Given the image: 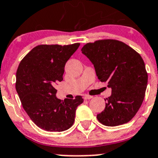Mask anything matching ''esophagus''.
I'll return each instance as SVG.
<instances>
[{
  "label": "esophagus",
  "instance_id": "esophagus-1",
  "mask_svg": "<svg viewBox=\"0 0 158 158\" xmlns=\"http://www.w3.org/2000/svg\"><path fill=\"white\" fill-rule=\"evenodd\" d=\"M83 98L85 99H92V98H93V96H89V95H86V94H85L83 96Z\"/></svg>",
  "mask_w": 158,
  "mask_h": 158
}]
</instances>
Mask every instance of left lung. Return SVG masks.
Here are the masks:
<instances>
[{"instance_id":"obj_1","label":"left lung","mask_w":158,"mask_h":158,"mask_svg":"<svg viewBox=\"0 0 158 158\" xmlns=\"http://www.w3.org/2000/svg\"><path fill=\"white\" fill-rule=\"evenodd\" d=\"M81 51L93 64L99 80L112 89L97 120L108 127L128 123L141 106L148 85L141 56L129 45L113 39L87 43Z\"/></svg>"}]
</instances>
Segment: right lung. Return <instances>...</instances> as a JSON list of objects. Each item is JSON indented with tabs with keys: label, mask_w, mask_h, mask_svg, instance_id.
Here are the masks:
<instances>
[{
	"label": "right lung",
	"mask_w": 158,
	"mask_h": 158,
	"mask_svg": "<svg viewBox=\"0 0 158 158\" xmlns=\"http://www.w3.org/2000/svg\"><path fill=\"white\" fill-rule=\"evenodd\" d=\"M73 45H40L32 48L18 65L17 93L31 120L47 131H64L73 126L81 96L74 99L56 97V83L63 80L65 63L78 49Z\"/></svg>",
	"instance_id": "add662e5"
}]
</instances>
